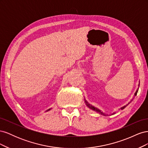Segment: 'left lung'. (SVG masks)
Returning <instances> with one entry per match:
<instances>
[{
    "label": "left lung",
    "instance_id": "obj_1",
    "mask_svg": "<svg viewBox=\"0 0 148 148\" xmlns=\"http://www.w3.org/2000/svg\"><path fill=\"white\" fill-rule=\"evenodd\" d=\"M138 86H140V82H139V84H138ZM138 89H139V88H138V89H136V92H135V96H136V95H137V92H138ZM134 98V97H133ZM84 102H85V104H86V106L88 107V108H89V109H91V110H94V111H95V112H96L97 113H99V114H101V115H105V116H106V115H109L108 114H106L105 113H104V112H102L101 110H99V109H98V108H97V107H95V106H92L91 104H89V103L86 100V99H85V98H84ZM133 101V99L130 101V102H128V104H127V105H125V106H123V107H121V108H120V109L121 110H122V109H123L124 108H125V107H126L129 104H130V102H132V101ZM114 113H113L112 114H114ZM112 114H110V115H112Z\"/></svg>",
    "mask_w": 148,
    "mask_h": 148
}]
</instances>
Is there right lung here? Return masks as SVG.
<instances>
[{"instance_id":"add662e5","label":"right lung","mask_w":148,"mask_h":148,"mask_svg":"<svg viewBox=\"0 0 148 148\" xmlns=\"http://www.w3.org/2000/svg\"><path fill=\"white\" fill-rule=\"evenodd\" d=\"M52 109V108H50V109H47L46 112H48V111H49V110H51Z\"/></svg>"}]
</instances>
